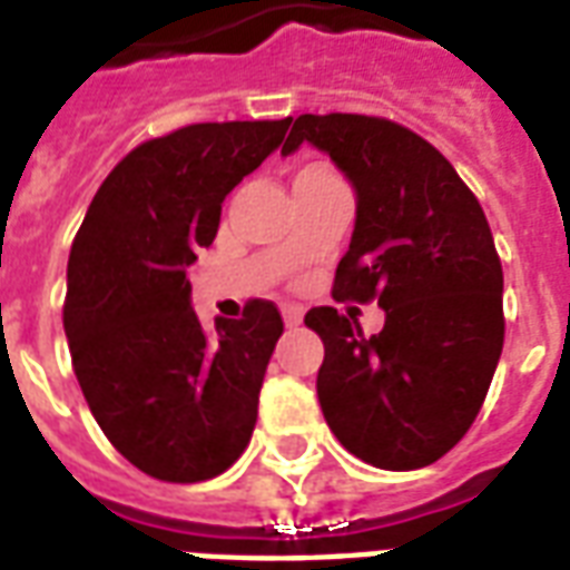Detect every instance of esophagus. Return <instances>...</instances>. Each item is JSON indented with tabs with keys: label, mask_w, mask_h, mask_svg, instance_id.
Masks as SVG:
<instances>
[{
	"label": "esophagus",
	"mask_w": 570,
	"mask_h": 570,
	"mask_svg": "<svg viewBox=\"0 0 570 570\" xmlns=\"http://www.w3.org/2000/svg\"><path fill=\"white\" fill-rule=\"evenodd\" d=\"M284 323L286 326H298V323H302V308H298V305H284Z\"/></svg>",
	"instance_id": "1"
}]
</instances>
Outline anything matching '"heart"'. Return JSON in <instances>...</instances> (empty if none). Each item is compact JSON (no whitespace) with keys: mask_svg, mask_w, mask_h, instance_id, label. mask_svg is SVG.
Wrapping results in <instances>:
<instances>
[{"mask_svg":"<svg viewBox=\"0 0 570 570\" xmlns=\"http://www.w3.org/2000/svg\"><path fill=\"white\" fill-rule=\"evenodd\" d=\"M311 170H314V167H311Z\"/></svg>","mask_w":570,"mask_h":570,"instance_id":"1","label":"heart"}]
</instances>
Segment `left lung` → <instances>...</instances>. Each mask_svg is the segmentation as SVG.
<instances>
[{"instance_id":"left-lung-1","label":"left lung","mask_w":570,"mask_h":570,"mask_svg":"<svg viewBox=\"0 0 570 570\" xmlns=\"http://www.w3.org/2000/svg\"><path fill=\"white\" fill-rule=\"evenodd\" d=\"M302 142L357 188L333 298L384 308L370 338L354 314H305L326 347L323 419L360 461L419 470L461 442L501 360L503 272L489 219L449 158L391 118L298 116L281 151Z\"/></svg>"}]
</instances>
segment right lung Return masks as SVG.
<instances>
[{
	"label": "right lung",
	"instance_id": "1",
	"mask_svg": "<svg viewBox=\"0 0 570 570\" xmlns=\"http://www.w3.org/2000/svg\"><path fill=\"white\" fill-rule=\"evenodd\" d=\"M289 121H204L140 142L97 188L72 240V370L106 440L151 479L219 476L253 436L281 311L249 298L237 321L207 333L186 272L213 244L225 195L281 146Z\"/></svg>",
	"mask_w": 570,
	"mask_h": 570
}]
</instances>
